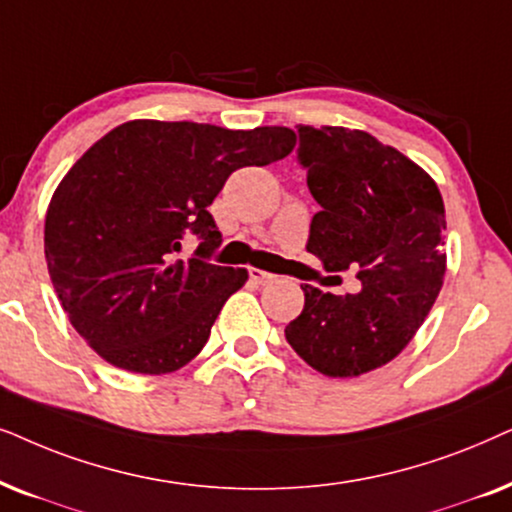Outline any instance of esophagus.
Listing matches in <instances>:
<instances>
[{"instance_id":"esophagus-1","label":"esophagus","mask_w":512,"mask_h":512,"mask_svg":"<svg viewBox=\"0 0 512 512\" xmlns=\"http://www.w3.org/2000/svg\"><path fill=\"white\" fill-rule=\"evenodd\" d=\"M250 278L255 283H260V285H269V283L276 281L274 274H269V271H262V269H250Z\"/></svg>"}]
</instances>
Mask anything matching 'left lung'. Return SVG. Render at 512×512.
<instances>
[{"label":"left lung","instance_id":"8db88e82","mask_svg":"<svg viewBox=\"0 0 512 512\" xmlns=\"http://www.w3.org/2000/svg\"><path fill=\"white\" fill-rule=\"evenodd\" d=\"M299 161L320 210L306 250L325 271L360 269L356 295L302 285L285 327L297 356L325 377H360L403 353L447 269L445 203L424 168L365 131L299 126Z\"/></svg>","mask_w":512,"mask_h":512}]
</instances>
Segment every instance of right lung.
I'll return each mask as SVG.
<instances>
[{
  "label": "right lung",
  "instance_id": "1",
  "mask_svg": "<svg viewBox=\"0 0 512 512\" xmlns=\"http://www.w3.org/2000/svg\"><path fill=\"white\" fill-rule=\"evenodd\" d=\"M295 145L285 126L135 119L67 170L46 210V267L72 327L102 360L168 374L199 356L248 281V269L203 260L222 243L208 206L236 168L281 161ZM192 235L200 257L173 261Z\"/></svg>",
  "mask_w": 512,
  "mask_h": 512
}]
</instances>
